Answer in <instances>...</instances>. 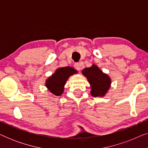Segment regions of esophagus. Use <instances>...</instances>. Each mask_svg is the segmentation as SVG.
<instances>
[{
	"instance_id": "esophagus-1",
	"label": "esophagus",
	"mask_w": 148,
	"mask_h": 148,
	"mask_svg": "<svg viewBox=\"0 0 148 148\" xmlns=\"http://www.w3.org/2000/svg\"><path fill=\"white\" fill-rule=\"evenodd\" d=\"M74 67L76 69L77 71H80L81 69V65H80V63H78V62H77V63H75L74 64Z\"/></svg>"
}]
</instances>
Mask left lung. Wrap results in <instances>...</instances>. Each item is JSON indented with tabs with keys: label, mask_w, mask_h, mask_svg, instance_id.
I'll return each mask as SVG.
<instances>
[{
	"label": "left lung",
	"mask_w": 148,
	"mask_h": 148,
	"mask_svg": "<svg viewBox=\"0 0 148 148\" xmlns=\"http://www.w3.org/2000/svg\"><path fill=\"white\" fill-rule=\"evenodd\" d=\"M82 74L86 77L90 83L92 96L103 97L105 96L111 84V79L108 75L104 73L94 64L90 67L83 69Z\"/></svg>",
	"instance_id": "1"
}]
</instances>
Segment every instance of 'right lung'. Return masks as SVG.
<instances>
[{
	"mask_svg": "<svg viewBox=\"0 0 148 148\" xmlns=\"http://www.w3.org/2000/svg\"><path fill=\"white\" fill-rule=\"evenodd\" d=\"M77 73V71L71 66L60 67L46 81V87L52 94L60 96L64 92V86L69 77Z\"/></svg>",
	"mask_w": 148,
	"mask_h": 148,
	"instance_id": "1",
	"label": "right lung"
}]
</instances>
